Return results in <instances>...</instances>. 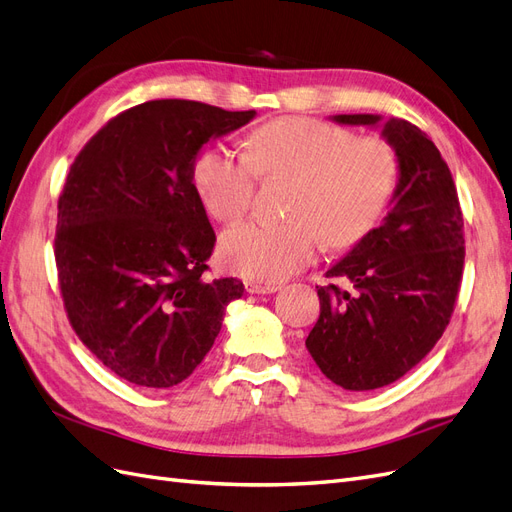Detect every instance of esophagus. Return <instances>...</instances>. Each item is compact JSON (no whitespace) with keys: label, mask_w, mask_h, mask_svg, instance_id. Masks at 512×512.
I'll return each instance as SVG.
<instances>
[{"label":"esophagus","mask_w":512,"mask_h":512,"mask_svg":"<svg viewBox=\"0 0 512 512\" xmlns=\"http://www.w3.org/2000/svg\"><path fill=\"white\" fill-rule=\"evenodd\" d=\"M245 290L250 294H271L280 290L277 284H262V282H254V280H247L245 282Z\"/></svg>","instance_id":"esophagus-1"}]
</instances>
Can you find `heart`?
Returning a JSON list of instances; mask_svg holds the SVG:
<instances>
[{
    "instance_id": "b5f03b06",
    "label": "heart",
    "mask_w": 512,
    "mask_h": 512,
    "mask_svg": "<svg viewBox=\"0 0 512 512\" xmlns=\"http://www.w3.org/2000/svg\"><path fill=\"white\" fill-rule=\"evenodd\" d=\"M258 175H292L284 222L252 220L222 237L226 267L258 282H282L314 260L322 241L350 247L376 226L395 194L399 164L378 136L314 117H280L247 138L245 156L207 149L194 164V185L207 211L237 222L252 209Z\"/></svg>"
}]
</instances>
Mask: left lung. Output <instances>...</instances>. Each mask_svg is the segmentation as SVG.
I'll return each mask as SVG.
<instances>
[{"label":"left lung","mask_w":512,"mask_h":512,"mask_svg":"<svg viewBox=\"0 0 512 512\" xmlns=\"http://www.w3.org/2000/svg\"><path fill=\"white\" fill-rule=\"evenodd\" d=\"M342 126L380 128L399 175L389 215L327 271L352 290L316 286L320 318L305 348L346 391H374L421 363L451 320L461 284L463 218L438 147L406 119L333 115Z\"/></svg>","instance_id":"obj_1"}]
</instances>
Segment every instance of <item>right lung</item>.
<instances>
[{
  "mask_svg": "<svg viewBox=\"0 0 512 512\" xmlns=\"http://www.w3.org/2000/svg\"><path fill=\"white\" fill-rule=\"evenodd\" d=\"M254 117L151 100L108 121L76 156L57 205L59 288L72 329L119 378L147 389L183 382L243 297L235 277H203L215 232L194 164Z\"/></svg>",
  "mask_w": 512,
  "mask_h": 512,
  "instance_id": "obj_1",
  "label": "right lung"
}]
</instances>
